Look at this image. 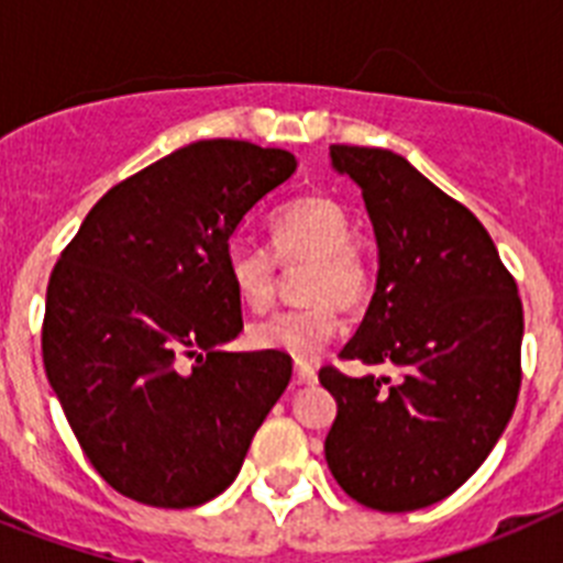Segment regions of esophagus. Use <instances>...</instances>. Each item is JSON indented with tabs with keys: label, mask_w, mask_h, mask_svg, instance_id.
Wrapping results in <instances>:
<instances>
[{
	"label": "esophagus",
	"mask_w": 563,
	"mask_h": 563,
	"mask_svg": "<svg viewBox=\"0 0 563 563\" xmlns=\"http://www.w3.org/2000/svg\"><path fill=\"white\" fill-rule=\"evenodd\" d=\"M318 375L312 366H307V363H296V383L298 386H310V383H316Z\"/></svg>",
	"instance_id": "1"
}]
</instances>
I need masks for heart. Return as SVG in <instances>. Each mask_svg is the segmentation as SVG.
Wrapping results in <instances>:
<instances>
[{"instance_id": "heart-1", "label": "heart", "mask_w": 563, "mask_h": 563, "mask_svg": "<svg viewBox=\"0 0 563 563\" xmlns=\"http://www.w3.org/2000/svg\"><path fill=\"white\" fill-rule=\"evenodd\" d=\"M271 245L233 242L225 251V273L233 292L251 310H265L276 290V262H310L301 276L305 305L253 321V350L312 361L338 330V307L355 310L372 292V267L352 242V217L330 197H301L271 217ZM277 258L273 260L272 256Z\"/></svg>"}]
</instances>
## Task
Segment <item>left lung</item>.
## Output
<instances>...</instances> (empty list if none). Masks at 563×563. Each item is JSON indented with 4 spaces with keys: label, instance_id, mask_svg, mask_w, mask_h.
Masks as SVG:
<instances>
[{
    "label": "left lung",
    "instance_id": "left-lung-1",
    "mask_svg": "<svg viewBox=\"0 0 563 563\" xmlns=\"http://www.w3.org/2000/svg\"><path fill=\"white\" fill-rule=\"evenodd\" d=\"M330 157L361 188L377 239L375 296L341 357L391 372H318L338 402L327 465L372 510H420L465 485L514 417L521 298L482 222L406 157L366 146Z\"/></svg>",
    "mask_w": 563,
    "mask_h": 563
}]
</instances>
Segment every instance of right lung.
<instances>
[{
  "mask_svg": "<svg viewBox=\"0 0 563 563\" xmlns=\"http://www.w3.org/2000/svg\"><path fill=\"white\" fill-rule=\"evenodd\" d=\"M296 166L285 148L188 143L109 188L53 267L44 372L118 494L177 510L220 496L287 389L290 355L222 350L242 332L225 251Z\"/></svg>",
  "mask_w": 563,
  "mask_h": 563,
  "instance_id": "right-lung-1",
  "label": "right lung"
}]
</instances>
